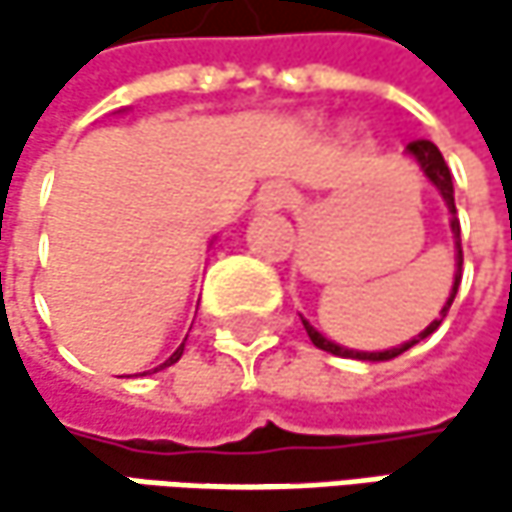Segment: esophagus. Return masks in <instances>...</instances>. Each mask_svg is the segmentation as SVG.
<instances>
[{"label": "esophagus", "mask_w": 512, "mask_h": 512, "mask_svg": "<svg viewBox=\"0 0 512 512\" xmlns=\"http://www.w3.org/2000/svg\"><path fill=\"white\" fill-rule=\"evenodd\" d=\"M287 204H293V189H290V186H284V183H269V186H263V192H260V207L281 210V207H287Z\"/></svg>", "instance_id": "1"}]
</instances>
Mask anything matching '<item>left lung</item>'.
I'll list each match as a JSON object with an SVG mask.
<instances>
[{
	"instance_id": "8db88e82",
	"label": "left lung",
	"mask_w": 512,
	"mask_h": 512,
	"mask_svg": "<svg viewBox=\"0 0 512 512\" xmlns=\"http://www.w3.org/2000/svg\"><path fill=\"white\" fill-rule=\"evenodd\" d=\"M406 156H412L415 159V165L421 168V174L436 186V192L442 195V201H445V207H448V213H451V234H454V249H457V255H454V287H451V296H448V302L442 305V311H439V320H433L421 335H415L412 341H406V344H400V347H391V350H379V353H364V350H347V347H341V344H335V341H329L326 335H320L308 320H302V326H305V332H308V338H311V344L317 347V350H326V353H332V356H347V358H358V361H391V358H397L400 353H406L409 347H415V344H421L424 338H430L439 326H442V320L448 317V311H451V305H454V296H457V287H460V278H462V243H460V219H457V204H454V180H451V168L445 165V156L442 151L433 145V142H427V139H418V142H412V145H406Z\"/></svg>"
}]
</instances>
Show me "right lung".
I'll return each instance as SVG.
<instances>
[{"instance_id":"obj_1","label":"right lung","mask_w":512,"mask_h":512,"mask_svg":"<svg viewBox=\"0 0 512 512\" xmlns=\"http://www.w3.org/2000/svg\"><path fill=\"white\" fill-rule=\"evenodd\" d=\"M183 344H186V341H183ZM183 344H180V347H177V350H174V353H171V356L165 358V361H162V364H159V367H154V373H156V370H162V367H171V364H174V361H180V356H183Z\"/></svg>"}]
</instances>
